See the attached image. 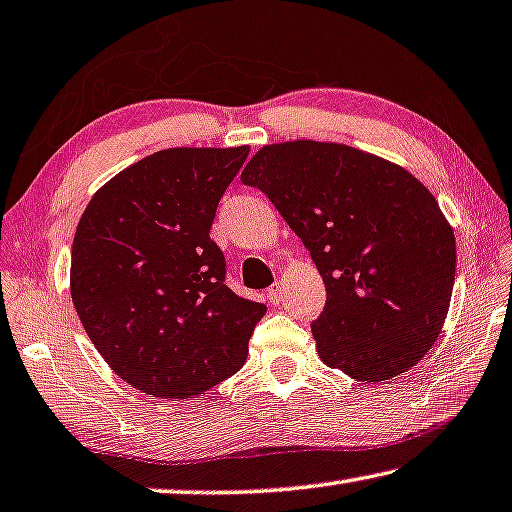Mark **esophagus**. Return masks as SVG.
<instances>
[{"label":"esophagus","mask_w":512,"mask_h":512,"mask_svg":"<svg viewBox=\"0 0 512 512\" xmlns=\"http://www.w3.org/2000/svg\"><path fill=\"white\" fill-rule=\"evenodd\" d=\"M281 297H283V286H281V283H274L272 288H267V300H270L272 304H279Z\"/></svg>","instance_id":"1"}]
</instances>
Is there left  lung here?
<instances>
[{
    "mask_svg": "<svg viewBox=\"0 0 512 512\" xmlns=\"http://www.w3.org/2000/svg\"><path fill=\"white\" fill-rule=\"evenodd\" d=\"M311 251L327 304L318 357L384 382L426 357L455 281V235L432 192L396 162L336 141L265 144L242 171Z\"/></svg>",
    "mask_w": 512,
    "mask_h": 512,
    "instance_id": "left-lung-1",
    "label": "left lung"
}]
</instances>
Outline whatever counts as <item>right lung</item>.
<instances>
[{
  "instance_id": "obj_1",
  "label": "right lung",
  "mask_w": 512,
  "mask_h": 512,
  "mask_svg": "<svg viewBox=\"0 0 512 512\" xmlns=\"http://www.w3.org/2000/svg\"><path fill=\"white\" fill-rule=\"evenodd\" d=\"M247 155L249 146L164 148L107 180L77 224V316L109 368L153 398H194L238 373L265 316L226 286L210 240Z\"/></svg>"
}]
</instances>
